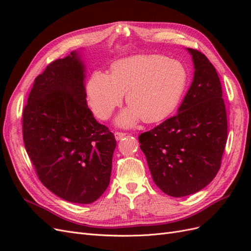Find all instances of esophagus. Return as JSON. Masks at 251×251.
<instances>
[{
  "label": "esophagus",
  "mask_w": 251,
  "mask_h": 251,
  "mask_svg": "<svg viewBox=\"0 0 251 251\" xmlns=\"http://www.w3.org/2000/svg\"><path fill=\"white\" fill-rule=\"evenodd\" d=\"M126 135V133H123V132H115V133H114V136H115V139H116V140L123 139Z\"/></svg>",
  "instance_id": "1"
}]
</instances>
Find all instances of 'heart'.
Here are the masks:
<instances>
[{
	"label": "heart",
	"instance_id": "1",
	"mask_svg": "<svg viewBox=\"0 0 251 251\" xmlns=\"http://www.w3.org/2000/svg\"><path fill=\"white\" fill-rule=\"evenodd\" d=\"M187 72L179 60L162 55H138L112 66L111 75L95 71L87 82V100L100 119L111 116L126 95L128 107L116 118L120 126L140 119L160 123L177 108L186 87Z\"/></svg>",
	"mask_w": 251,
	"mask_h": 251
}]
</instances>
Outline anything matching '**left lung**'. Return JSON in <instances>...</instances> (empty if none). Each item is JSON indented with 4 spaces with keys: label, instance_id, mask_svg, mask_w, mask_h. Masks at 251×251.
<instances>
[{
    "label": "left lung",
    "instance_id": "1",
    "mask_svg": "<svg viewBox=\"0 0 251 251\" xmlns=\"http://www.w3.org/2000/svg\"><path fill=\"white\" fill-rule=\"evenodd\" d=\"M186 50L195 71L178 113L138 138L155 184L176 198L199 192L214 180L227 139L218 73L201 52Z\"/></svg>",
    "mask_w": 251,
    "mask_h": 251
}]
</instances>
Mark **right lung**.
Instances as JSON below:
<instances>
[{
  "mask_svg": "<svg viewBox=\"0 0 251 251\" xmlns=\"http://www.w3.org/2000/svg\"><path fill=\"white\" fill-rule=\"evenodd\" d=\"M81 50L56 59L34 80L23 138L37 176L68 202L90 204L110 184L116 140L87 104Z\"/></svg>",
  "mask_w": 251,
  "mask_h": 251,
  "instance_id": "1",
  "label": "right lung"
}]
</instances>
